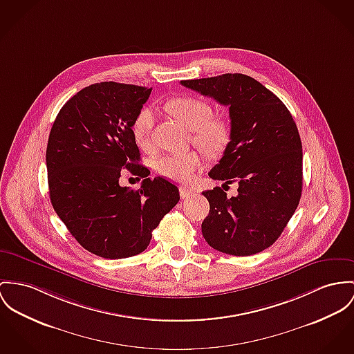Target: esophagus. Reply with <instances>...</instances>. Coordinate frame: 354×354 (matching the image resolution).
Wrapping results in <instances>:
<instances>
[{
    "instance_id": "esophagus-1",
    "label": "esophagus",
    "mask_w": 354,
    "mask_h": 354,
    "mask_svg": "<svg viewBox=\"0 0 354 354\" xmlns=\"http://www.w3.org/2000/svg\"><path fill=\"white\" fill-rule=\"evenodd\" d=\"M179 191H180V196H182L183 199L189 198L190 195H192V194H194V190H192V189H190V187H180V189H179Z\"/></svg>"
}]
</instances>
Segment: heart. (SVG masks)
Listing matches in <instances>:
<instances>
[{"mask_svg":"<svg viewBox=\"0 0 354 354\" xmlns=\"http://www.w3.org/2000/svg\"><path fill=\"white\" fill-rule=\"evenodd\" d=\"M168 113L192 132V141L207 153H217L229 140V127L223 118L213 117L209 102L195 97H180L167 104ZM156 122L152 108H141L133 120L132 133L141 148L151 145V135ZM205 167L199 152L168 155L158 160L156 171L172 182L190 183Z\"/></svg>","mask_w":354,"mask_h":354,"instance_id":"heart-1","label":"heart"}]
</instances>
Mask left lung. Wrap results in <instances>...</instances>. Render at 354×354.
<instances>
[{
  "label": "left lung",
  "instance_id": "1",
  "mask_svg": "<svg viewBox=\"0 0 354 354\" xmlns=\"http://www.w3.org/2000/svg\"><path fill=\"white\" fill-rule=\"evenodd\" d=\"M229 106L230 141L209 176L239 183L237 196L221 187L203 191L210 203L202 222L206 243L222 253L250 256L279 239L301 195L303 152L297 124L286 105L244 74L180 82Z\"/></svg>",
  "mask_w": 354,
  "mask_h": 354
}]
</instances>
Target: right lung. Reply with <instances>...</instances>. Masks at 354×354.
<instances>
[{
  "instance_id": "add662e5",
  "label": "right lung",
  "mask_w": 354,
  "mask_h": 354,
  "mask_svg": "<svg viewBox=\"0 0 354 354\" xmlns=\"http://www.w3.org/2000/svg\"><path fill=\"white\" fill-rule=\"evenodd\" d=\"M152 88L117 82L90 84L71 97L51 128L46 163L50 199L73 237L104 259L141 253L152 230L179 202L164 178H147L132 133ZM125 166L146 179L138 191L118 183Z\"/></svg>"
}]
</instances>
